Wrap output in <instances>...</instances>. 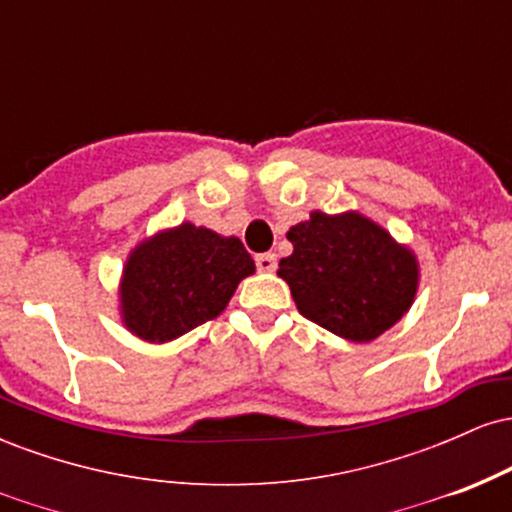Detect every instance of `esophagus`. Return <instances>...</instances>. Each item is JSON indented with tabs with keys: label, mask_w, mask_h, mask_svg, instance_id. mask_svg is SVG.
<instances>
[{
	"label": "esophagus",
	"mask_w": 512,
	"mask_h": 512,
	"mask_svg": "<svg viewBox=\"0 0 512 512\" xmlns=\"http://www.w3.org/2000/svg\"><path fill=\"white\" fill-rule=\"evenodd\" d=\"M255 264L260 272H274L276 269V255L274 252H262V255L255 257Z\"/></svg>",
	"instance_id": "obj_1"
}]
</instances>
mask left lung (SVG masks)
<instances>
[{
	"label": "left lung",
	"mask_w": 512,
	"mask_h": 512,
	"mask_svg": "<svg viewBox=\"0 0 512 512\" xmlns=\"http://www.w3.org/2000/svg\"><path fill=\"white\" fill-rule=\"evenodd\" d=\"M293 255L279 274L303 317L349 342H370L409 310L419 269L409 250L361 214L327 216L293 226Z\"/></svg>",
	"instance_id": "1"
}]
</instances>
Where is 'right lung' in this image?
I'll return each mask as SVG.
<instances>
[{"label":"right lung","mask_w":512,"mask_h":512,"mask_svg":"<svg viewBox=\"0 0 512 512\" xmlns=\"http://www.w3.org/2000/svg\"><path fill=\"white\" fill-rule=\"evenodd\" d=\"M255 262L238 238L182 223L129 255L122 276V320L146 342H170L226 308Z\"/></svg>","instance_id":"right-lung-1"}]
</instances>
